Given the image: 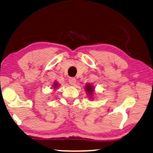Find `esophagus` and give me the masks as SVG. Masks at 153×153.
Wrapping results in <instances>:
<instances>
[{
	"label": "esophagus",
	"mask_w": 153,
	"mask_h": 153,
	"mask_svg": "<svg viewBox=\"0 0 153 153\" xmlns=\"http://www.w3.org/2000/svg\"><path fill=\"white\" fill-rule=\"evenodd\" d=\"M68 80H69V82L70 84H71V85H75V83L76 82V79L75 78H69L68 79Z\"/></svg>",
	"instance_id": "34e87169"
}]
</instances>
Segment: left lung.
<instances>
[{
	"label": "left lung",
	"mask_w": 153,
	"mask_h": 153,
	"mask_svg": "<svg viewBox=\"0 0 153 153\" xmlns=\"http://www.w3.org/2000/svg\"><path fill=\"white\" fill-rule=\"evenodd\" d=\"M85 90L89 95H92L93 92H94V88L90 84H87V85L85 86Z\"/></svg>",
	"instance_id": "left-lung-1"
}]
</instances>
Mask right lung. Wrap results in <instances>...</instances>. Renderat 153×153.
Segmentation results:
<instances>
[{"label": "right lung", "instance_id": "1", "mask_svg": "<svg viewBox=\"0 0 153 153\" xmlns=\"http://www.w3.org/2000/svg\"><path fill=\"white\" fill-rule=\"evenodd\" d=\"M57 86V82H55V83H54V87L56 88Z\"/></svg>", "mask_w": 153, "mask_h": 153}]
</instances>
